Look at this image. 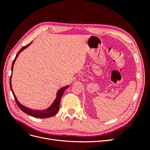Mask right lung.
Returning <instances> with one entry per match:
<instances>
[{
  "instance_id": "obj_1",
  "label": "right lung",
  "mask_w": 150,
  "mask_h": 150,
  "mask_svg": "<svg viewBox=\"0 0 150 150\" xmlns=\"http://www.w3.org/2000/svg\"><path fill=\"white\" fill-rule=\"evenodd\" d=\"M32 42L29 43V44L26 45V46L22 47L20 51L18 52V53L17 54V55L14 59V60L12 62V67H11V70L12 71H13V64H14V62L16 60L17 57L19 56V54L23 51L24 49H25V48L28 47L29 45L31 44ZM12 74L11 76V78H10V87H11V89L12 92V94L13 95V97H14V99L16 100V104L18 106L21 110L23 111L24 112L26 113V114H28L29 115H30L32 116H33L34 117H38V118H47V117H52L53 116H54L55 115L57 114V111H59V104H60V102H61V98L63 95V93H64V91L69 87V86H66L65 87H63L62 88H61L58 91L57 93V96H56V98L55 99V100L53 102V103L51 104V106H50L49 108H48L47 109L45 110H30V108H26L25 106L22 105V104L18 101L17 99L16 96V95L13 93V90L12 89V85H11V78H12Z\"/></svg>"
}]
</instances>
